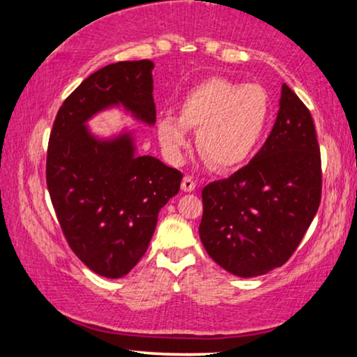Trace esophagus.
I'll use <instances>...</instances> for the list:
<instances>
[{
  "label": "esophagus",
  "instance_id": "obj_1",
  "mask_svg": "<svg viewBox=\"0 0 357 357\" xmlns=\"http://www.w3.org/2000/svg\"><path fill=\"white\" fill-rule=\"evenodd\" d=\"M197 188V182L190 177V175H185L183 180H182V190L183 192H193V190Z\"/></svg>",
  "mask_w": 357,
  "mask_h": 357
}]
</instances>
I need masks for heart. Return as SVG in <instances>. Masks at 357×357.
I'll use <instances>...</instances> for the list:
<instances>
[{"mask_svg":"<svg viewBox=\"0 0 357 357\" xmlns=\"http://www.w3.org/2000/svg\"><path fill=\"white\" fill-rule=\"evenodd\" d=\"M270 119V97L258 84L209 77L192 87L178 104V116L165 112L155 121L160 148L170 160L182 158L190 131L213 167L234 169L250 158Z\"/></svg>","mask_w":357,"mask_h":357,"instance_id":"obj_1","label":"heart"}]
</instances>
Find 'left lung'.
<instances>
[{"label": "left lung", "instance_id": "left-lung-1", "mask_svg": "<svg viewBox=\"0 0 357 357\" xmlns=\"http://www.w3.org/2000/svg\"><path fill=\"white\" fill-rule=\"evenodd\" d=\"M202 198L199 238L224 270L252 278L289 260L321 198L315 125L294 91L282 84L276 121L255 158L206 185Z\"/></svg>", "mask_w": 357, "mask_h": 357}]
</instances>
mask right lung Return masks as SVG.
I'll return each instance as SVG.
<instances>
[{"instance_id":"add662e5","label":"right lung","mask_w":357,"mask_h":357,"mask_svg":"<svg viewBox=\"0 0 357 357\" xmlns=\"http://www.w3.org/2000/svg\"><path fill=\"white\" fill-rule=\"evenodd\" d=\"M149 60L100 68L58 110L47 151V187L71 250L97 275L121 278L141 260L160 208L180 190L182 172L153 155H136L125 131L100 139L87 120L123 107L136 120L155 123Z\"/></svg>"}]
</instances>
